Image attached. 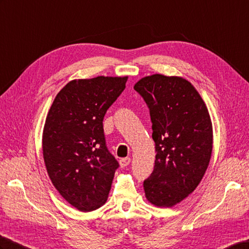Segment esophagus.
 Listing matches in <instances>:
<instances>
[{
    "label": "esophagus",
    "instance_id": "esophagus-1",
    "mask_svg": "<svg viewBox=\"0 0 249 249\" xmlns=\"http://www.w3.org/2000/svg\"><path fill=\"white\" fill-rule=\"evenodd\" d=\"M119 162H120V167L124 168L126 166H129V163L131 162V159L130 157H124V159H121Z\"/></svg>",
    "mask_w": 249,
    "mask_h": 249
}]
</instances>
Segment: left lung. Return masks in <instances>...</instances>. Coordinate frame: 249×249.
I'll return each instance as SVG.
<instances>
[{"label": "left lung", "instance_id": "obj_1", "mask_svg": "<svg viewBox=\"0 0 249 249\" xmlns=\"http://www.w3.org/2000/svg\"><path fill=\"white\" fill-rule=\"evenodd\" d=\"M150 111L155 142L153 172L143 180L145 197L172 207L196 189L209 165L212 124L207 107L192 84L160 74L134 87Z\"/></svg>", "mask_w": 249, "mask_h": 249}]
</instances>
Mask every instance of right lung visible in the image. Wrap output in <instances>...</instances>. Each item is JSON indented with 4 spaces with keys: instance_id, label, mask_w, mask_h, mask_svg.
Instances as JSON below:
<instances>
[{
    "instance_id": "right-lung-1",
    "label": "right lung",
    "mask_w": 249,
    "mask_h": 249,
    "mask_svg": "<svg viewBox=\"0 0 249 249\" xmlns=\"http://www.w3.org/2000/svg\"><path fill=\"white\" fill-rule=\"evenodd\" d=\"M126 80L105 76L72 80L48 111L42 137L46 170L60 195L80 211L107 202L119 167L107 147L102 121Z\"/></svg>"
}]
</instances>
